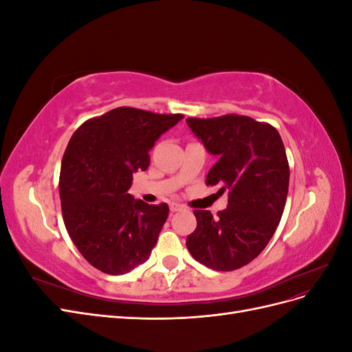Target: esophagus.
I'll list each match as a JSON object with an SVG mask.
<instances>
[{"label": "esophagus", "instance_id": "obj_1", "mask_svg": "<svg viewBox=\"0 0 352 352\" xmlns=\"http://www.w3.org/2000/svg\"><path fill=\"white\" fill-rule=\"evenodd\" d=\"M180 210H184L182 204H179V202H170V211L176 212V211H180Z\"/></svg>", "mask_w": 352, "mask_h": 352}]
</instances>
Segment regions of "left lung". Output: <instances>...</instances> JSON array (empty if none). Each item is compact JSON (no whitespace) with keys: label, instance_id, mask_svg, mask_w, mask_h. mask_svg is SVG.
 <instances>
[{"label":"left lung","instance_id":"1","mask_svg":"<svg viewBox=\"0 0 352 352\" xmlns=\"http://www.w3.org/2000/svg\"><path fill=\"white\" fill-rule=\"evenodd\" d=\"M188 126L217 157L207 185L229 190L228 208L212 217L195 210L197 229L186 238L192 257L217 272L247 265L265 248L283 214L289 164L279 132L248 116L188 117Z\"/></svg>","mask_w":352,"mask_h":352}]
</instances>
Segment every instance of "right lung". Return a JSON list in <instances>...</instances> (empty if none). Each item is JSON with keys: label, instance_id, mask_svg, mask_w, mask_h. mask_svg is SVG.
Listing matches in <instances>:
<instances>
[{"label": "right lung", "instance_id": "obj_1", "mask_svg": "<svg viewBox=\"0 0 352 352\" xmlns=\"http://www.w3.org/2000/svg\"><path fill=\"white\" fill-rule=\"evenodd\" d=\"M182 114L119 107L85 122L61 160L60 199L69 236L95 269L124 274L150 258L168 216L127 194L136 170L150 166L155 141Z\"/></svg>", "mask_w": 352, "mask_h": 352}]
</instances>
